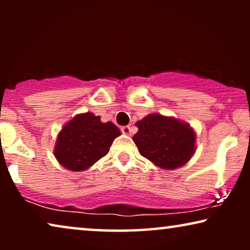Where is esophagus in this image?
Here are the masks:
<instances>
[{"instance_id": "1", "label": "esophagus", "mask_w": 250, "mask_h": 250, "mask_svg": "<svg viewBox=\"0 0 250 250\" xmlns=\"http://www.w3.org/2000/svg\"><path fill=\"white\" fill-rule=\"evenodd\" d=\"M121 129H122L123 134H125V135L131 134V126H128V125L127 126H123Z\"/></svg>"}]
</instances>
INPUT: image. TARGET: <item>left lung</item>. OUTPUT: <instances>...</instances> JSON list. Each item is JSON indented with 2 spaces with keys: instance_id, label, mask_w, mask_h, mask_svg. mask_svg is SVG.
<instances>
[{
  "instance_id": "1",
  "label": "left lung",
  "mask_w": 250,
  "mask_h": 250,
  "mask_svg": "<svg viewBox=\"0 0 250 250\" xmlns=\"http://www.w3.org/2000/svg\"><path fill=\"white\" fill-rule=\"evenodd\" d=\"M133 136L140 155L163 169H176L196 151V133L189 124L174 117L150 114L136 122Z\"/></svg>"
}]
</instances>
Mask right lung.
I'll use <instances>...</instances> for the list:
<instances>
[{
  "instance_id": "add662e5",
  "label": "right lung",
  "mask_w": 250,
  "mask_h": 250,
  "mask_svg": "<svg viewBox=\"0 0 250 250\" xmlns=\"http://www.w3.org/2000/svg\"><path fill=\"white\" fill-rule=\"evenodd\" d=\"M119 135L114 123H102L100 116L90 111L78 114L58 134L54 156L64 168L82 172L107 155Z\"/></svg>"
}]
</instances>
